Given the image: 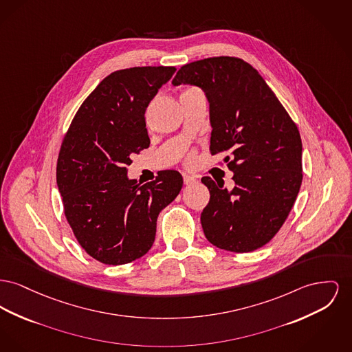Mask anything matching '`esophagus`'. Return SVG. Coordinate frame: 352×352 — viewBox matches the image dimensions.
I'll use <instances>...</instances> for the list:
<instances>
[{
    "label": "esophagus",
    "instance_id": "34e87169",
    "mask_svg": "<svg viewBox=\"0 0 352 352\" xmlns=\"http://www.w3.org/2000/svg\"><path fill=\"white\" fill-rule=\"evenodd\" d=\"M184 182H185V185H191V184H194V182H195V178H194V177H191V175L184 174Z\"/></svg>",
    "mask_w": 352,
    "mask_h": 352
}]
</instances>
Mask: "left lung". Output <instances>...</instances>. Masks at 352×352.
Instances as JSON below:
<instances>
[{
  "label": "left lung",
  "instance_id": "1",
  "mask_svg": "<svg viewBox=\"0 0 352 352\" xmlns=\"http://www.w3.org/2000/svg\"><path fill=\"white\" fill-rule=\"evenodd\" d=\"M171 83L204 90L212 127L211 154L230 153L223 161L234 173L232 190L202 178L210 191L201 214L207 241L231 252L265 246L285 223L302 185L296 124L262 76L241 58L187 63Z\"/></svg>",
  "mask_w": 352,
  "mask_h": 352
}]
</instances>
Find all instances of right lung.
<instances>
[{
  "instance_id": "add662e5",
  "label": "right lung",
  "mask_w": 352,
  "mask_h": 352,
  "mask_svg": "<svg viewBox=\"0 0 352 352\" xmlns=\"http://www.w3.org/2000/svg\"><path fill=\"white\" fill-rule=\"evenodd\" d=\"M174 66H141L107 76L78 109L57 162V186L78 243L104 265L130 263L151 248L160 212L184 186L175 170L140 186L131 155L150 145L145 113Z\"/></svg>"
}]
</instances>
